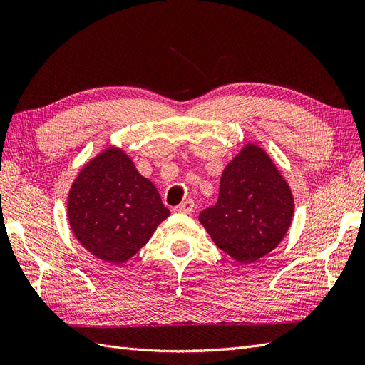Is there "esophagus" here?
Here are the masks:
<instances>
[{"mask_svg":"<svg viewBox=\"0 0 365 365\" xmlns=\"http://www.w3.org/2000/svg\"><path fill=\"white\" fill-rule=\"evenodd\" d=\"M193 210H195V204H193L192 200H185L178 207H175V212L184 213V215H190Z\"/></svg>","mask_w":365,"mask_h":365,"instance_id":"esophagus-1","label":"esophagus"}]
</instances>
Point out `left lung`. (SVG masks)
I'll list each match as a JSON object with an SVG mask.
<instances>
[{
	"label": "left lung",
	"instance_id": "8db88e82",
	"mask_svg": "<svg viewBox=\"0 0 365 365\" xmlns=\"http://www.w3.org/2000/svg\"><path fill=\"white\" fill-rule=\"evenodd\" d=\"M294 208L288 181L268 152L250 141L225 165L217 202L200 215V222L217 248L248 264L280 244Z\"/></svg>",
	"mask_w": 365,
	"mask_h": 365
}]
</instances>
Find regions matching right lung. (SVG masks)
I'll use <instances>...</instances> for the list:
<instances>
[{
    "mask_svg": "<svg viewBox=\"0 0 365 365\" xmlns=\"http://www.w3.org/2000/svg\"><path fill=\"white\" fill-rule=\"evenodd\" d=\"M169 215L157 187L118 146L88 160L68 192L67 217L76 240L117 267L134 257Z\"/></svg>",
    "mask_w": 365,
    "mask_h": 365,
    "instance_id": "right-lung-1",
    "label": "right lung"
}]
</instances>
